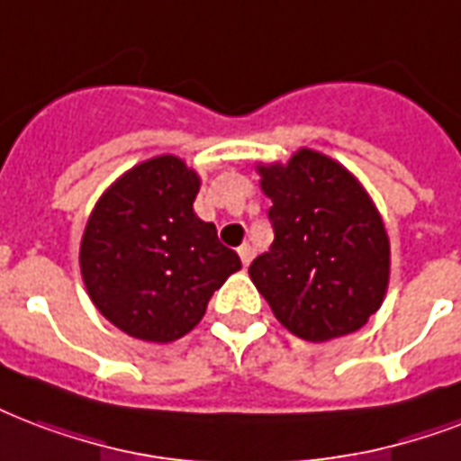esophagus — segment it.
<instances>
[{
  "label": "esophagus",
  "mask_w": 461,
  "mask_h": 461,
  "mask_svg": "<svg viewBox=\"0 0 461 461\" xmlns=\"http://www.w3.org/2000/svg\"><path fill=\"white\" fill-rule=\"evenodd\" d=\"M239 258H241V263H244V268L251 263V258H254V249L249 244H241L239 246Z\"/></svg>",
  "instance_id": "esophagus-1"
}]
</instances>
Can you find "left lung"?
<instances>
[{
    "instance_id": "8db88e82",
    "label": "left lung",
    "mask_w": 461,
    "mask_h": 461,
    "mask_svg": "<svg viewBox=\"0 0 461 461\" xmlns=\"http://www.w3.org/2000/svg\"><path fill=\"white\" fill-rule=\"evenodd\" d=\"M276 239L249 276L297 339L357 331L384 302L389 237L370 193L343 164L302 147L287 164H258Z\"/></svg>"
}]
</instances>
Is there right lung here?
<instances>
[{
  "label": "right lung",
  "instance_id": "obj_1",
  "mask_svg": "<svg viewBox=\"0 0 461 461\" xmlns=\"http://www.w3.org/2000/svg\"><path fill=\"white\" fill-rule=\"evenodd\" d=\"M200 176L174 154L128 168L94 205L79 268L94 307L132 339L171 343L193 331L239 256L203 222Z\"/></svg>",
  "mask_w": 461,
  "mask_h": 461
}]
</instances>
